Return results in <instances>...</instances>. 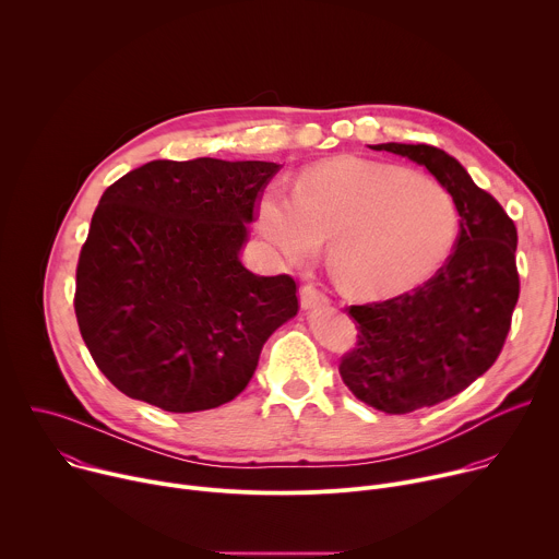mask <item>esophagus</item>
Listing matches in <instances>:
<instances>
[{"label": "esophagus", "mask_w": 559, "mask_h": 559, "mask_svg": "<svg viewBox=\"0 0 559 559\" xmlns=\"http://www.w3.org/2000/svg\"><path fill=\"white\" fill-rule=\"evenodd\" d=\"M328 305V296L318 289L316 285H302L300 289V307L302 309H313V307H321Z\"/></svg>", "instance_id": "34e87169"}]
</instances>
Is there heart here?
I'll use <instances>...</instances> for the list:
<instances>
[{
    "mask_svg": "<svg viewBox=\"0 0 559 559\" xmlns=\"http://www.w3.org/2000/svg\"><path fill=\"white\" fill-rule=\"evenodd\" d=\"M257 227L278 259L311 261L330 236V265L362 298L403 294L451 254L457 207L433 179L360 156L305 170L296 190L270 183L257 199Z\"/></svg>",
    "mask_w": 559,
    "mask_h": 559,
    "instance_id": "heart-1",
    "label": "heart"
}]
</instances>
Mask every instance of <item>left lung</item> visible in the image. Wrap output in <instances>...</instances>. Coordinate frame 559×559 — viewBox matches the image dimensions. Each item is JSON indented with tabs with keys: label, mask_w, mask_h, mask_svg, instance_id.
Returning <instances> with one entry per match:
<instances>
[{
	"label": "left lung",
	"mask_w": 559,
	"mask_h": 559,
	"mask_svg": "<svg viewBox=\"0 0 559 559\" xmlns=\"http://www.w3.org/2000/svg\"><path fill=\"white\" fill-rule=\"evenodd\" d=\"M369 147L425 166L460 214L455 250L436 276L407 294L347 309L358 341L341 360L343 382L378 412L412 414L449 401L500 356L520 296L518 229L444 150L427 143Z\"/></svg>",
	"instance_id": "left-lung-1"
}]
</instances>
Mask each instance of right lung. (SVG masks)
Segmentation results:
<instances>
[{
	"mask_svg": "<svg viewBox=\"0 0 559 559\" xmlns=\"http://www.w3.org/2000/svg\"><path fill=\"white\" fill-rule=\"evenodd\" d=\"M278 168L150 162L104 192L79 254L74 313L121 393L192 414L248 386L265 341L298 311L292 276H257L238 259Z\"/></svg>",
	"mask_w": 559,
	"mask_h": 559,
	"instance_id": "1",
	"label": "right lung"
}]
</instances>
